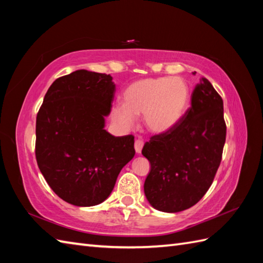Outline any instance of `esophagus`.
<instances>
[{"mask_svg": "<svg viewBox=\"0 0 263 263\" xmlns=\"http://www.w3.org/2000/svg\"><path fill=\"white\" fill-rule=\"evenodd\" d=\"M142 147H143V141L140 140V139H138V140H136V142H135V149H136V153L137 154H140L141 153Z\"/></svg>", "mask_w": 263, "mask_h": 263, "instance_id": "obj_1", "label": "esophagus"}]
</instances>
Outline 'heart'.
<instances>
[{"instance_id": "obj_1", "label": "heart", "mask_w": 263, "mask_h": 263, "mask_svg": "<svg viewBox=\"0 0 263 263\" xmlns=\"http://www.w3.org/2000/svg\"><path fill=\"white\" fill-rule=\"evenodd\" d=\"M123 104L114 105L110 117L120 127L128 131L136 126V117L153 135H164L173 130L187 108L190 88L178 77H157L140 79L123 91Z\"/></svg>"}]
</instances>
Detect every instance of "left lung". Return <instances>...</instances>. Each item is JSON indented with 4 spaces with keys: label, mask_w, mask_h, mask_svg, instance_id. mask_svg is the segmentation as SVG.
<instances>
[{
    "label": "left lung",
    "mask_w": 263,
    "mask_h": 263,
    "mask_svg": "<svg viewBox=\"0 0 263 263\" xmlns=\"http://www.w3.org/2000/svg\"><path fill=\"white\" fill-rule=\"evenodd\" d=\"M225 140L224 103L201 78L178 124L144 143L142 155L152 165L143 185L149 203L159 211L180 212L199 202L214 181Z\"/></svg>",
    "instance_id": "left-lung-1"
}]
</instances>
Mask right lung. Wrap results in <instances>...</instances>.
<instances>
[{
    "label": "right lung",
    "instance_id": "obj_1",
    "mask_svg": "<svg viewBox=\"0 0 263 263\" xmlns=\"http://www.w3.org/2000/svg\"><path fill=\"white\" fill-rule=\"evenodd\" d=\"M114 93L109 74L77 70L55 80L44 97L36 119V159L65 202L102 203L135 157V137H114L104 128Z\"/></svg>",
    "mask_w": 263,
    "mask_h": 263
}]
</instances>
